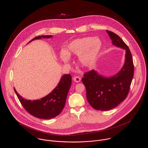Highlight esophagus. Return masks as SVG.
<instances>
[{
  "label": "esophagus",
  "mask_w": 148,
  "mask_h": 148,
  "mask_svg": "<svg viewBox=\"0 0 148 148\" xmlns=\"http://www.w3.org/2000/svg\"><path fill=\"white\" fill-rule=\"evenodd\" d=\"M73 80H74L75 82H76V83H79V82H80L81 79H80V76H75V77H73Z\"/></svg>",
  "instance_id": "34e87169"
}]
</instances>
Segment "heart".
Segmentation results:
<instances>
[{
    "mask_svg": "<svg viewBox=\"0 0 148 148\" xmlns=\"http://www.w3.org/2000/svg\"><path fill=\"white\" fill-rule=\"evenodd\" d=\"M102 42L97 38L86 37L75 40L71 42L68 49L61 54L64 63H68L69 56H79L81 63L86 66H92L96 60L101 49Z\"/></svg>",
    "mask_w": 148,
    "mask_h": 148,
    "instance_id": "heart-1",
    "label": "heart"
}]
</instances>
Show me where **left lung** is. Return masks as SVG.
<instances>
[{
	"mask_svg": "<svg viewBox=\"0 0 148 148\" xmlns=\"http://www.w3.org/2000/svg\"><path fill=\"white\" fill-rule=\"evenodd\" d=\"M112 43L126 50L125 62L116 75L106 78L94 70L85 72L82 80L86 88V99L89 104L99 110H108L124 101L128 95L134 75V65L130 49L115 33L106 30Z\"/></svg>",
	"mask_w": 148,
	"mask_h": 148,
	"instance_id": "left-lung-1",
	"label": "left lung"
}]
</instances>
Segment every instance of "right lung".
<instances>
[{"mask_svg": "<svg viewBox=\"0 0 148 148\" xmlns=\"http://www.w3.org/2000/svg\"><path fill=\"white\" fill-rule=\"evenodd\" d=\"M51 37V35L38 36L32 39L29 42L42 38H49ZM71 83L72 76L71 75H65L51 93L40 100L33 101L23 99L17 93L15 89L14 90L21 105L28 113L39 119H50L58 116L63 110Z\"/></svg>", "mask_w": 148, "mask_h": 148, "instance_id": "add662e5", "label": "right lung"}]
</instances>
